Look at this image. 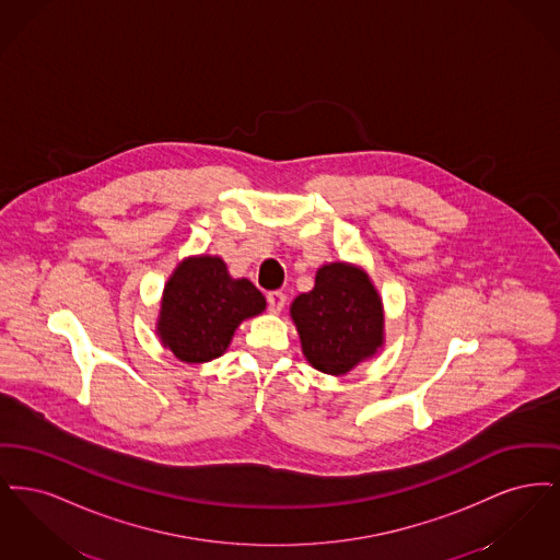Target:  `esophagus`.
I'll return each mask as SVG.
<instances>
[{"mask_svg":"<svg viewBox=\"0 0 560 560\" xmlns=\"http://www.w3.org/2000/svg\"><path fill=\"white\" fill-rule=\"evenodd\" d=\"M267 302L270 313H281V308L285 306V293L270 292L267 295Z\"/></svg>","mask_w":560,"mask_h":560,"instance_id":"obj_1","label":"esophagus"}]
</instances>
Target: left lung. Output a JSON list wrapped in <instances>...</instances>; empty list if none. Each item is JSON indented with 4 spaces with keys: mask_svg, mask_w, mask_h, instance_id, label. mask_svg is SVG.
<instances>
[{
    "mask_svg": "<svg viewBox=\"0 0 560 560\" xmlns=\"http://www.w3.org/2000/svg\"><path fill=\"white\" fill-rule=\"evenodd\" d=\"M306 361L323 373L345 375L384 345V308L363 268L323 265L315 288L290 308Z\"/></svg>",
    "mask_w": 560,
    "mask_h": 560,
    "instance_id": "1",
    "label": "left lung"
}]
</instances>
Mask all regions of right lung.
I'll return each instance as SVG.
<instances>
[{
  "instance_id": "obj_1",
  "label": "right lung",
  "mask_w": 560,
  "mask_h": 560,
  "mask_svg": "<svg viewBox=\"0 0 560 560\" xmlns=\"http://www.w3.org/2000/svg\"><path fill=\"white\" fill-rule=\"evenodd\" d=\"M267 308L249 279H233L222 258L190 256L167 279L158 336L176 359L206 363L224 354L241 320Z\"/></svg>"
}]
</instances>
